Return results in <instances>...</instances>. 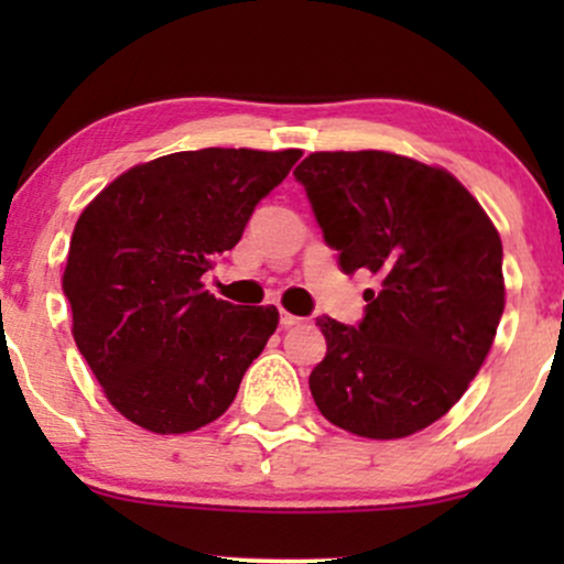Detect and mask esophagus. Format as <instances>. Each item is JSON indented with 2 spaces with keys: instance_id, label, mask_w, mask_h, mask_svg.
<instances>
[{
  "instance_id": "1",
  "label": "esophagus",
  "mask_w": 564,
  "mask_h": 564,
  "mask_svg": "<svg viewBox=\"0 0 564 564\" xmlns=\"http://www.w3.org/2000/svg\"><path fill=\"white\" fill-rule=\"evenodd\" d=\"M302 318H296V315H291V313H286V310H281V328H291V326H296V323H300Z\"/></svg>"
}]
</instances>
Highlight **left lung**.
<instances>
[{"label": "left lung", "mask_w": 564, "mask_h": 564, "mask_svg": "<svg viewBox=\"0 0 564 564\" xmlns=\"http://www.w3.org/2000/svg\"><path fill=\"white\" fill-rule=\"evenodd\" d=\"M345 273L379 278L358 326L318 318L310 392L328 422L398 440L451 411L503 313V249L475 196L440 166L384 151L310 153L294 170Z\"/></svg>", "instance_id": "obj_1"}]
</instances>
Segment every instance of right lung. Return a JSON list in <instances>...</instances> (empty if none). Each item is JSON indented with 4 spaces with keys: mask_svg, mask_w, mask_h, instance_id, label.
Masks as SVG:
<instances>
[{
    "mask_svg": "<svg viewBox=\"0 0 564 564\" xmlns=\"http://www.w3.org/2000/svg\"><path fill=\"white\" fill-rule=\"evenodd\" d=\"M302 151L204 148L116 177L82 212L63 294L74 339L108 403L142 430L183 435L236 400L278 310L230 304L200 275L241 241Z\"/></svg>",
    "mask_w": 564,
    "mask_h": 564,
    "instance_id": "obj_1",
    "label": "right lung"
}]
</instances>
